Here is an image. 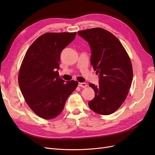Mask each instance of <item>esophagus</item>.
I'll list each match as a JSON object with an SVG mask.
<instances>
[{"instance_id": "34e87169", "label": "esophagus", "mask_w": 155, "mask_h": 155, "mask_svg": "<svg viewBox=\"0 0 155 155\" xmlns=\"http://www.w3.org/2000/svg\"><path fill=\"white\" fill-rule=\"evenodd\" d=\"M78 86L80 87H82V88H85V87H87V85L85 83H79Z\"/></svg>"}]
</instances>
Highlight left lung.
<instances>
[{"mask_svg": "<svg viewBox=\"0 0 155 155\" xmlns=\"http://www.w3.org/2000/svg\"><path fill=\"white\" fill-rule=\"evenodd\" d=\"M78 34L88 43L91 64L99 74V85L89 84L95 97L88 102V106L97 114H110L127 96L133 74L130 58L120 41L104 29H87Z\"/></svg>", "mask_w": 155, "mask_h": 155, "instance_id": "obj_1", "label": "left lung"}]
</instances>
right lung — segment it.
<instances>
[{"label": "right lung", "instance_id": "obj_1", "mask_svg": "<svg viewBox=\"0 0 155 155\" xmlns=\"http://www.w3.org/2000/svg\"><path fill=\"white\" fill-rule=\"evenodd\" d=\"M76 33H46L27 50L18 73V85L26 102L41 118H55L63 110L67 98L78 85L59 77L62 50Z\"/></svg>", "mask_w": 155, "mask_h": 155}]
</instances>
